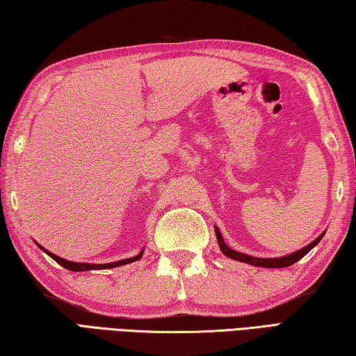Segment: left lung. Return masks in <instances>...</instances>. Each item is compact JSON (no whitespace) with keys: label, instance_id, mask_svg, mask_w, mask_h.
<instances>
[{"label":"left lung","instance_id":"1","mask_svg":"<svg viewBox=\"0 0 356 356\" xmlns=\"http://www.w3.org/2000/svg\"><path fill=\"white\" fill-rule=\"evenodd\" d=\"M215 234H216V238H218L219 249H221V252L225 257L232 258V260L248 263V264H254V266H258V268H286V266H291V264H294L296 261H299L302 257H305L308 252L312 250L314 245L322 240V236L325 235V232H322V234L318 238H316L314 241H312L308 245H305V248L296 250V252H293V254H288L285 257H277V258H260V257H252V255H248V254H241V252L230 249L229 245L224 243V238H222L221 232H219L218 227H215Z\"/></svg>","mask_w":356,"mask_h":356}]
</instances>
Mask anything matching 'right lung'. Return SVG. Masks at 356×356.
Listing matches in <instances>:
<instances>
[{
  "mask_svg": "<svg viewBox=\"0 0 356 356\" xmlns=\"http://www.w3.org/2000/svg\"><path fill=\"white\" fill-rule=\"evenodd\" d=\"M38 248H40L44 254H48L51 258H53L54 261H57L60 264V266H63L68 270H74V273H82V270H92V269H112V268H118V266H124V264H129V263H134L140 260L141 257H143V252L141 250L138 255H135L132 258H124V260H118V261H113V263H104V264H95V263H76V261H70V260H65V258H60L57 257L54 254H51L49 250H47L44 248H42L40 244L35 243Z\"/></svg>",
  "mask_w": 356,
  "mask_h": 356,
  "instance_id": "obj_1",
  "label": "right lung"
}]
</instances>
